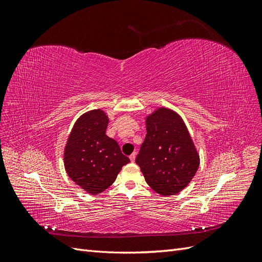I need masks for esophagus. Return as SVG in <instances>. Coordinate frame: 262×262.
<instances>
[{"label":"esophagus","mask_w":262,"mask_h":262,"mask_svg":"<svg viewBox=\"0 0 262 262\" xmlns=\"http://www.w3.org/2000/svg\"><path fill=\"white\" fill-rule=\"evenodd\" d=\"M136 157H137V154H136V153L131 154V155H130V161H131L132 163H134V161H136Z\"/></svg>","instance_id":"obj_1"}]
</instances>
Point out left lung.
<instances>
[{"mask_svg":"<svg viewBox=\"0 0 262 262\" xmlns=\"http://www.w3.org/2000/svg\"><path fill=\"white\" fill-rule=\"evenodd\" d=\"M146 136L136 163L147 185L161 195L185 189L199 168L200 156L182 118L161 107L145 118Z\"/></svg>","mask_w":262,"mask_h":262,"instance_id":"left-lung-1","label":"left lung"}]
</instances>
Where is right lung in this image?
<instances>
[{
	"label": "right lung",
	"instance_id": "right-lung-1",
	"mask_svg": "<svg viewBox=\"0 0 262 262\" xmlns=\"http://www.w3.org/2000/svg\"><path fill=\"white\" fill-rule=\"evenodd\" d=\"M109 118L104 110L83 114L70 132L63 153L68 176L90 194H98L114 184L130 160L117 141L106 136Z\"/></svg>",
	"mask_w": 262,
	"mask_h": 262
}]
</instances>
